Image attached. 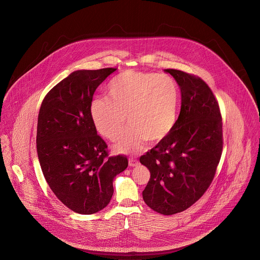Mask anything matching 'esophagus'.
Wrapping results in <instances>:
<instances>
[{
	"mask_svg": "<svg viewBox=\"0 0 260 260\" xmlns=\"http://www.w3.org/2000/svg\"><path fill=\"white\" fill-rule=\"evenodd\" d=\"M138 165H139V162H138L137 159H135V158H129V166H130V167L134 168V167H137Z\"/></svg>",
	"mask_w": 260,
	"mask_h": 260,
	"instance_id": "obj_1",
	"label": "esophagus"
}]
</instances>
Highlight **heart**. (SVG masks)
<instances>
[{
	"instance_id": "heart-1",
	"label": "heart",
	"mask_w": 260,
	"mask_h": 260,
	"mask_svg": "<svg viewBox=\"0 0 260 260\" xmlns=\"http://www.w3.org/2000/svg\"><path fill=\"white\" fill-rule=\"evenodd\" d=\"M108 99H94L89 116L95 130L116 141L126 126L130 128L115 145L118 152H139L144 142H158L176 121L178 90L166 75L127 71L114 78L107 88Z\"/></svg>"
}]
</instances>
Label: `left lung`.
Segmentation results:
<instances>
[{
    "mask_svg": "<svg viewBox=\"0 0 260 260\" xmlns=\"http://www.w3.org/2000/svg\"><path fill=\"white\" fill-rule=\"evenodd\" d=\"M180 87L181 107L173 130L140 157L150 172L142 196L162 215L193 205L212 183L223 149L222 116L209 86L199 77L166 70Z\"/></svg>",
    "mask_w": 260,
    "mask_h": 260,
    "instance_id": "1",
    "label": "left lung"
}]
</instances>
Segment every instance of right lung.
<instances>
[{
	"instance_id": "right-lung-1",
	"label": "right lung",
	"mask_w": 260,
	"mask_h": 260,
	"mask_svg": "<svg viewBox=\"0 0 260 260\" xmlns=\"http://www.w3.org/2000/svg\"><path fill=\"white\" fill-rule=\"evenodd\" d=\"M117 69L77 71L42 101L36 146L43 175L72 211L90 215L111 201L114 177L128 167L125 156L109 157L106 142L89 116L94 90Z\"/></svg>"
}]
</instances>
